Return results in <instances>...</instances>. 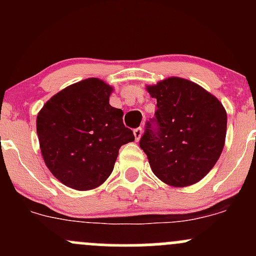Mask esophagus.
Returning <instances> with one entry per match:
<instances>
[{"mask_svg": "<svg viewBox=\"0 0 256 256\" xmlns=\"http://www.w3.org/2000/svg\"><path fill=\"white\" fill-rule=\"evenodd\" d=\"M142 132H144L142 128H135V130H134V135H135L136 141L140 140L141 136H142Z\"/></svg>", "mask_w": 256, "mask_h": 256, "instance_id": "esophagus-1", "label": "esophagus"}]
</instances>
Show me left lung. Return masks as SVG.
Here are the masks:
<instances>
[{
    "instance_id": "1",
    "label": "left lung",
    "mask_w": 256,
    "mask_h": 256,
    "mask_svg": "<svg viewBox=\"0 0 256 256\" xmlns=\"http://www.w3.org/2000/svg\"><path fill=\"white\" fill-rule=\"evenodd\" d=\"M157 100L140 147L152 172L174 187L197 183L214 167L224 147L226 112L222 102L196 82L164 79L146 88Z\"/></svg>"
}]
</instances>
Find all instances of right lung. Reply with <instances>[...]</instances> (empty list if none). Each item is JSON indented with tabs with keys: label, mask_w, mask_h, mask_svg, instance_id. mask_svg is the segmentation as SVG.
<instances>
[{
	"label": "right lung",
	"mask_w": 256,
	"mask_h": 256,
	"mask_svg": "<svg viewBox=\"0 0 256 256\" xmlns=\"http://www.w3.org/2000/svg\"><path fill=\"white\" fill-rule=\"evenodd\" d=\"M112 88L98 78L69 85L37 116L46 164L56 180L78 190L96 188L112 174L122 144L135 140L122 110L109 104Z\"/></svg>",
	"instance_id": "right-lung-1"
}]
</instances>
